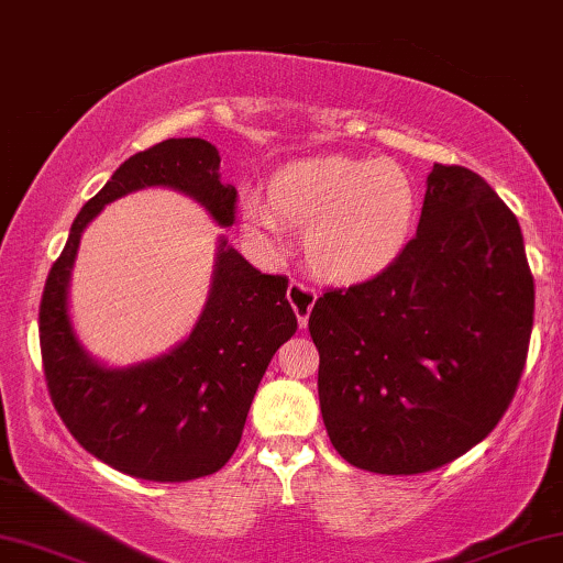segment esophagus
Returning <instances> with one entry per match:
<instances>
[{"label": "esophagus", "instance_id": "obj_1", "mask_svg": "<svg viewBox=\"0 0 563 563\" xmlns=\"http://www.w3.org/2000/svg\"><path fill=\"white\" fill-rule=\"evenodd\" d=\"M287 299H289V305L294 309V314H297V319H299V327H301V330H307L309 311L317 301V291L307 287V284H301V282H291L289 289H287Z\"/></svg>", "mask_w": 563, "mask_h": 563}]
</instances>
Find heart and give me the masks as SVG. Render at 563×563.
Returning a JSON list of instances; mask_svg holds the SVG:
<instances>
[{
	"label": "heart",
	"instance_id": "heart-1",
	"mask_svg": "<svg viewBox=\"0 0 563 563\" xmlns=\"http://www.w3.org/2000/svg\"><path fill=\"white\" fill-rule=\"evenodd\" d=\"M246 227L279 249L284 223L307 227L305 252L317 274L365 279L402 252L415 219V188L400 163L344 155L307 158L276 173L269 198L241 196Z\"/></svg>",
	"mask_w": 563,
	"mask_h": 563
}]
</instances>
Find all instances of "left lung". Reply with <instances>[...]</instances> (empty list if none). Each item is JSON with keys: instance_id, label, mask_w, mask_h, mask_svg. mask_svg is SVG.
<instances>
[{"instance_id": "1", "label": "left lung", "mask_w": 563, "mask_h": 563, "mask_svg": "<svg viewBox=\"0 0 563 563\" xmlns=\"http://www.w3.org/2000/svg\"><path fill=\"white\" fill-rule=\"evenodd\" d=\"M426 186L402 254L309 314L327 435L369 473L468 453L504 418L529 352L533 276L516 216L463 166L435 163Z\"/></svg>"}]
</instances>
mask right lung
I'll list each match as a JSON object with an SVG mask.
<instances>
[{
	"instance_id": "1",
	"label": "right lung",
	"mask_w": 563,
	"mask_h": 563,
	"mask_svg": "<svg viewBox=\"0 0 563 563\" xmlns=\"http://www.w3.org/2000/svg\"><path fill=\"white\" fill-rule=\"evenodd\" d=\"M221 155L201 137H168L135 153L82 206L40 305L49 397L77 443L110 468L178 483L221 471L236 451L274 352L297 332L287 276L262 274L219 236L211 289L191 334L153 360L108 367L82 347L70 317L80 239L108 203L143 188L194 198L233 227L236 188L221 184Z\"/></svg>"
}]
</instances>
